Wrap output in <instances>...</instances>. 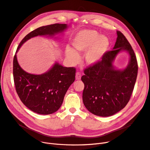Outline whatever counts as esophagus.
<instances>
[{
  "label": "esophagus",
  "instance_id": "34e87169",
  "mask_svg": "<svg viewBox=\"0 0 150 150\" xmlns=\"http://www.w3.org/2000/svg\"><path fill=\"white\" fill-rule=\"evenodd\" d=\"M81 74L79 72H76V75H75V78L76 80H79V79H81Z\"/></svg>",
  "mask_w": 150,
  "mask_h": 150
}]
</instances>
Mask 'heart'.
<instances>
[{
  "label": "heart",
  "mask_w": 150,
  "mask_h": 150,
  "mask_svg": "<svg viewBox=\"0 0 150 150\" xmlns=\"http://www.w3.org/2000/svg\"><path fill=\"white\" fill-rule=\"evenodd\" d=\"M74 48L67 46L65 54L67 59L72 64H76L79 59L78 53L87 51L85 62L88 66H93L100 62L107 52L110 42L107 37L101 35L94 30H83L79 31L72 39Z\"/></svg>",
  "instance_id": "b5f03b06"
}]
</instances>
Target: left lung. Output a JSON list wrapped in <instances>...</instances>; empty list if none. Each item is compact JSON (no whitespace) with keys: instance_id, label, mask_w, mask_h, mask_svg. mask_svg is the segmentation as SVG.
Masks as SVG:
<instances>
[{"instance_id":"obj_1","label":"left lung","mask_w":150,"mask_h":150,"mask_svg":"<svg viewBox=\"0 0 150 150\" xmlns=\"http://www.w3.org/2000/svg\"><path fill=\"white\" fill-rule=\"evenodd\" d=\"M113 50L107 51L102 60L84 70L81 80L84 105L88 110L99 116L107 117L119 112L128 103L133 91L137 75L136 57L132 46L119 31ZM126 51L130 55L127 66L116 69L112 63L117 55Z\"/></svg>"}]
</instances>
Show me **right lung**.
<instances>
[{"label":"right lung","mask_w":150,"mask_h":150,"mask_svg":"<svg viewBox=\"0 0 150 150\" xmlns=\"http://www.w3.org/2000/svg\"><path fill=\"white\" fill-rule=\"evenodd\" d=\"M67 27L66 24L55 23L37 28L23 38L14 57L13 77L17 95L26 107L38 114H52L59 108L69 87L75 81L76 69L56 62L43 74H31L20 66L16 54L29 39L37 36L52 37L63 33Z\"/></svg>","instance_id":"right-lung-1"}]
</instances>
